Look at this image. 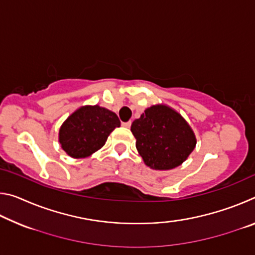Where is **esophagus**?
I'll use <instances>...</instances> for the list:
<instances>
[{
    "label": "esophagus",
    "instance_id": "34e87169",
    "mask_svg": "<svg viewBox=\"0 0 255 255\" xmlns=\"http://www.w3.org/2000/svg\"><path fill=\"white\" fill-rule=\"evenodd\" d=\"M123 126H124L125 128H130V126H131V123H130V122H128V123H123Z\"/></svg>",
    "mask_w": 255,
    "mask_h": 255
}]
</instances>
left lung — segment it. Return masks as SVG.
<instances>
[{
	"instance_id": "8db88e82",
	"label": "left lung",
	"mask_w": 255,
	"mask_h": 255,
	"mask_svg": "<svg viewBox=\"0 0 255 255\" xmlns=\"http://www.w3.org/2000/svg\"><path fill=\"white\" fill-rule=\"evenodd\" d=\"M136 148L150 169L166 171L182 164L196 147L191 127L179 112L165 105L147 108L131 124Z\"/></svg>"
}]
</instances>
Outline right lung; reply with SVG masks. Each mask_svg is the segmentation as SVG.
I'll list each match as a JSON object with an SVG mask.
<instances>
[{"label":"right lung","instance_id":"obj_1","mask_svg":"<svg viewBox=\"0 0 255 255\" xmlns=\"http://www.w3.org/2000/svg\"><path fill=\"white\" fill-rule=\"evenodd\" d=\"M116 127H120V120L115 112L100 106H84L64 122L59 143L71 157H88L106 144Z\"/></svg>","mask_w":255,"mask_h":255}]
</instances>
